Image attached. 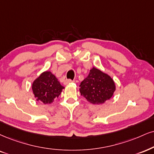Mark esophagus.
<instances>
[{"label":"esophagus","instance_id":"34e87169","mask_svg":"<svg viewBox=\"0 0 154 154\" xmlns=\"http://www.w3.org/2000/svg\"><path fill=\"white\" fill-rule=\"evenodd\" d=\"M73 81H71V79H66V80L64 81V84L65 85H68V84H69V83H73Z\"/></svg>","mask_w":154,"mask_h":154}]
</instances>
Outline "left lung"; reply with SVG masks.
Returning <instances> with one entry per match:
<instances>
[{
  "instance_id": "8db88e82",
  "label": "left lung",
  "mask_w": 154,
  "mask_h": 154,
  "mask_svg": "<svg viewBox=\"0 0 154 154\" xmlns=\"http://www.w3.org/2000/svg\"><path fill=\"white\" fill-rule=\"evenodd\" d=\"M80 93L93 104H103L113 96L116 85L113 79L94 66L88 75L81 82Z\"/></svg>"
}]
</instances>
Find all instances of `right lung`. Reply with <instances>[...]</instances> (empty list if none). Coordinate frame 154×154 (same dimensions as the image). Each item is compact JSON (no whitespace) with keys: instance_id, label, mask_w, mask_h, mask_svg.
I'll return each mask as SVG.
<instances>
[{"instance_id":"add662e5","label":"right lung","mask_w":154,"mask_h":154,"mask_svg":"<svg viewBox=\"0 0 154 154\" xmlns=\"http://www.w3.org/2000/svg\"><path fill=\"white\" fill-rule=\"evenodd\" d=\"M33 94L37 101L50 104L61 94L64 87L51 71L43 72L32 83Z\"/></svg>"}]
</instances>
